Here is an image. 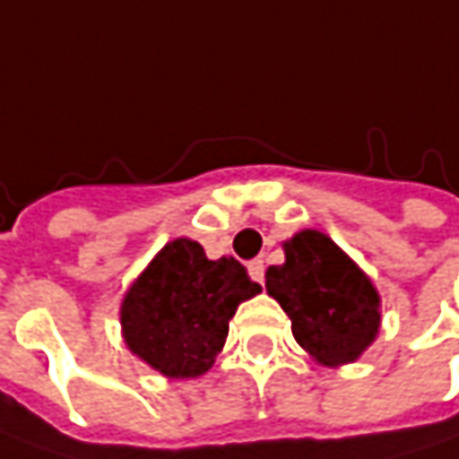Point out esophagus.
Returning <instances> with one entry per match:
<instances>
[{"label":"esophagus","mask_w":459,"mask_h":459,"mask_svg":"<svg viewBox=\"0 0 459 459\" xmlns=\"http://www.w3.org/2000/svg\"><path fill=\"white\" fill-rule=\"evenodd\" d=\"M249 274H251V280L264 282V262H262V259H254V262H249Z\"/></svg>","instance_id":"1"}]
</instances>
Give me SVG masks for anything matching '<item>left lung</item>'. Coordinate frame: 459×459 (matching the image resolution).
<instances>
[{
  "instance_id": "obj_1",
  "label": "left lung",
  "mask_w": 459,
  "mask_h": 459,
  "mask_svg": "<svg viewBox=\"0 0 459 459\" xmlns=\"http://www.w3.org/2000/svg\"><path fill=\"white\" fill-rule=\"evenodd\" d=\"M285 262L267 269V292L292 321V336L326 368L359 359L380 331V295L368 274L321 230L282 244Z\"/></svg>"
}]
</instances>
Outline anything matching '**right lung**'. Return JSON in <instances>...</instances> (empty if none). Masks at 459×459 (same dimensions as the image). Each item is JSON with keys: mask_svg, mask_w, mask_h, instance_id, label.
I'll list each match as a JSON object with an SVG mask.
<instances>
[{"mask_svg": "<svg viewBox=\"0 0 459 459\" xmlns=\"http://www.w3.org/2000/svg\"><path fill=\"white\" fill-rule=\"evenodd\" d=\"M262 292L233 256L208 259L192 238H174L133 282L120 306L128 349L164 377L205 375L226 344L238 303Z\"/></svg>", "mask_w": 459, "mask_h": 459, "instance_id": "obj_1", "label": "right lung"}]
</instances>
